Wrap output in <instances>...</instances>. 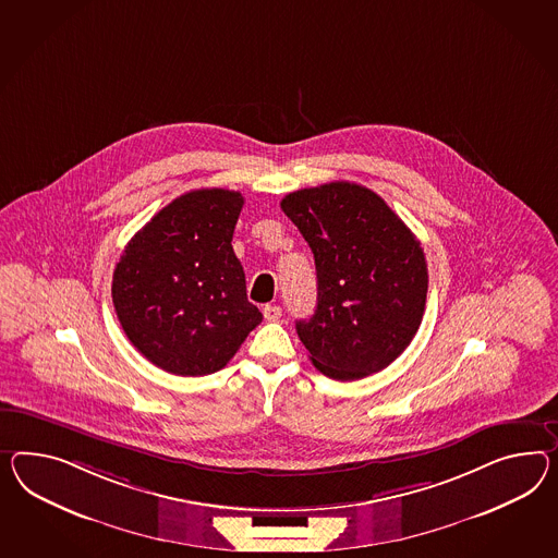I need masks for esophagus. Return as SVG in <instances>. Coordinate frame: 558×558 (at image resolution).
Instances as JSON below:
<instances>
[{
	"label": "esophagus",
	"instance_id": "34e87169",
	"mask_svg": "<svg viewBox=\"0 0 558 558\" xmlns=\"http://www.w3.org/2000/svg\"><path fill=\"white\" fill-rule=\"evenodd\" d=\"M263 315H265V319H267V322H279L283 312H281V307H279V305H265Z\"/></svg>",
	"mask_w": 558,
	"mask_h": 558
}]
</instances>
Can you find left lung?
<instances>
[{
  "label": "left lung",
  "mask_w": 558,
  "mask_h": 558,
  "mask_svg": "<svg viewBox=\"0 0 558 558\" xmlns=\"http://www.w3.org/2000/svg\"><path fill=\"white\" fill-rule=\"evenodd\" d=\"M281 208L315 258L317 305L295 324L310 360L342 383L383 371L425 314L421 243L378 194L352 182L291 192Z\"/></svg>",
  "instance_id": "8db88e82"
}]
</instances>
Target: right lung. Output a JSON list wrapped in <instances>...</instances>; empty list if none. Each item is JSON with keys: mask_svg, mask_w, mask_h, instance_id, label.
<instances>
[{"mask_svg": "<svg viewBox=\"0 0 558 558\" xmlns=\"http://www.w3.org/2000/svg\"><path fill=\"white\" fill-rule=\"evenodd\" d=\"M243 204L241 192L222 187L186 192L129 241L114 267L119 324L161 371L225 368L263 319L230 244Z\"/></svg>", "mask_w": 558, "mask_h": 558, "instance_id": "obj_1", "label": "right lung"}]
</instances>
